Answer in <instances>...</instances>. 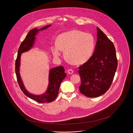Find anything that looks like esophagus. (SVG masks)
Masks as SVG:
<instances>
[{
  "mask_svg": "<svg viewBox=\"0 0 133 133\" xmlns=\"http://www.w3.org/2000/svg\"><path fill=\"white\" fill-rule=\"evenodd\" d=\"M67 73H68L69 74H72L74 73V70L72 69H69L67 71Z\"/></svg>",
  "mask_w": 133,
  "mask_h": 133,
  "instance_id": "1",
  "label": "esophagus"
}]
</instances>
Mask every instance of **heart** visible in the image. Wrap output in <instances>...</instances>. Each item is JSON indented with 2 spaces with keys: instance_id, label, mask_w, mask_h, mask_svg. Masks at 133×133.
<instances>
[{
  "instance_id": "1",
  "label": "heart",
  "mask_w": 133,
  "mask_h": 133,
  "mask_svg": "<svg viewBox=\"0 0 133 133\" xmlns=\"http://www.w3.org/2000/svg\"><path fill=\"white\" fill-rule=\"evenodd\" d=\"M94 47V40L91 34L73 30L59 35L56 44L52 46L51 50L56 57L61 55V50L64 51L66 59L74 64H81L90 59Z\"/></svg>"
}]
</instances>
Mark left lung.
<instances>
[{
	"mask_svg": "<svg viewBox=\"0 0 133 133\" xmlns=\"http://www.w3.org/2000/svg\"><path fill=\"white\" fill-rule=\"evenodd\" d=\"M97 30L94 52L78 70L81 78L80 92L90 98L103 95L109 89L118 64L113 43L99 28Z\"/></svg>",
	"mask_w": 133,
	"mask_h": 133,
	"instance_id": "left-lung-1",
	"label": "left lung"
}]
</instances>
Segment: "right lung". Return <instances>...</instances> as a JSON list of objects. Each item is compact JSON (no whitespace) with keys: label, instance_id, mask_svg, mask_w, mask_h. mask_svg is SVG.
I'll use <instances>...</instances> for the list:
<instances>
[{"label":"right lung","instance_id":"add662e5","mask_svg":"<svg viewBox=\"0 0 133 133\" xmlns=\"http://www.w3.org/2000/svg\"><path fill=\"white\" fill-rule=\"evenodd\" d=\"M51 25H48L38 30L35 28L31 30L26 35L24 40L21 42L18 51V55L15 62V73L19 87L24 95L29 98L33 99L39 103L51 102L53 101L58 94V91L60 84L62 80L66 76L64 73V69L62 66H59L50 70L49 77V85L45 93L40 95H34L29 93L25 88L19 73V67L20 65V56L22 53L30 50L33 46L35 36L40 31L46 29Z\"/></svg>","mask_w":133,"mask_h":133}]
</instances>
